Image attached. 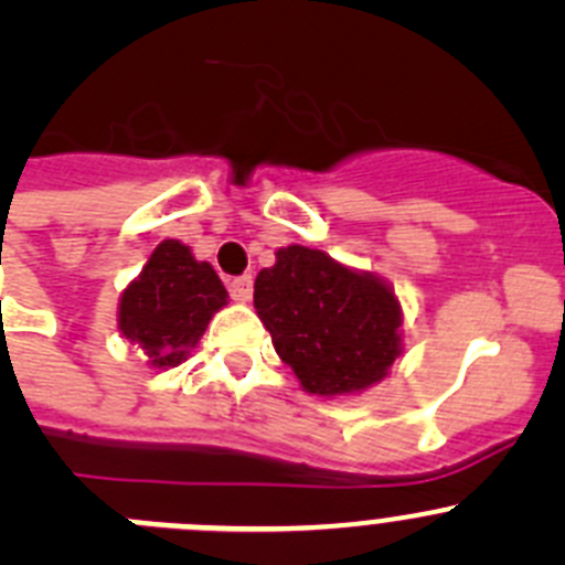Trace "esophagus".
<instances>
[{"mask_svg": "<svg viewBox=\"0 0 565 565\" xmlns=\"http://www.w3.org/2000/svg\"><path fill=\"white\" fill-rule=\"evenodd\" d=\"M228 292H231V298L239 300V303H247V300H250V295H253V278L250 276L231 278Z\"/></svg>", "mask_w": 565, "mask_h": 565, "instance_id": "34e87169", "label": "esophagus"}]
</instances>
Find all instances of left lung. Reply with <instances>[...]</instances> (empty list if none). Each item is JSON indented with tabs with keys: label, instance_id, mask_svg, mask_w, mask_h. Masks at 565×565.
Wrapping results in <instances>:
<instances>
[{
	"label": "left lung",
	"instance_id": "8db88e82",
	"mask_svg": "<svg viewBox=\"0 0 565 565\" xmlns=\"http://www.w3.org/2000/svg\"><path fill=\"white\" fill-rule=\"evenodd\" d=\"M253 307L278 356L315 395L362 393L402 354L393 289L323 250L289 245L253 284Z\"/></svg>",
	"mask_w": 565,
	"mask_h": 565
}]
</instances>
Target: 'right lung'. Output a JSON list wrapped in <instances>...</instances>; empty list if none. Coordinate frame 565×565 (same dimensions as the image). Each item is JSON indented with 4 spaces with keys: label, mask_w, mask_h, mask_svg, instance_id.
Masks as SVG:
<instances>
[{
    "label": "right lung",
    "mask_w": 565,
    "mask_h": 565,
    "mask_svg": "<svg viewBox=\"0 0 565 565\" xmlns=\"http://www.w3.org/2000/svg\"><path fill=\"white\" fill-rule=\"evenodd\" d=\"M225 303L228 292L214 267L198 262L178 239H167L122 292L119 329L150 356V365L175 367Z\"/></svg>",
    "instance_id": "add662e5"
}]
</instances>
